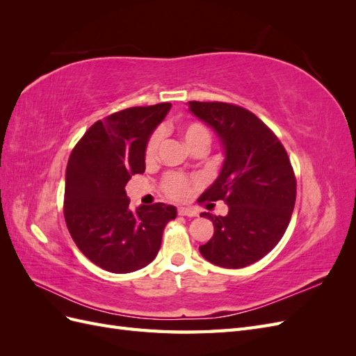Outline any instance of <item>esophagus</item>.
Segmentation results:
<instances>
[{
	"label": "esophagus",
	"instance_id": "1",
	"mask_svg": "<svg viewBox=\"0 0 356 356\" xmlns=\"http://www.w3.org/2000/svg\"><path fill=\"white\" fill-rule=\"evenodd\" d=\"M178 213L179 215H184V217H197V212L191 208H186V207H181L178 208Z\"/></svg>",
	"mask_w": 356,
	"mask_h": 356
}]
</instances>
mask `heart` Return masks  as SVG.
<instances>
[{
    "instance_id": "obj_1",
    "label": "heart",
    "mask_w": 356,
    "mask_h": 356,
    "mask_svg": "<svg viewBox=\"0 0 356 356\" xmlns=\"http://www.w3.org/2000/svg\"><path fill=\"white\" fill-rule=\"evenodd\" d=\"M181 136L184 139V143L188 148L195 147L197 144L209 145L211 143V134L207 127L200 123H188L181 127ZM159 147V135L154 134L152 138L148 139L147 147H145V159L152 160L156 156ZM163 190L170 199H186L190 195V181L178 174H170L163 181Z\"/></svg>"
}]
</instances>
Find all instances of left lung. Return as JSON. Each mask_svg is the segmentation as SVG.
Listing matches in <instances>:
<instances>
[{
  "label": "left lung",
  "instance_id": "8db88e82",
  "mask_svg": "<svg viewBox=\"0 0 356 356\" xmlns=\"http://www.w3.org/2000/svg\"><path fill=\"white\" fill-rule=\"evenodd\" d=\"M188 110L218 136L224 161L202 200H224L225 217L202 212L213 236L199 246L215 266L242 268L270 252L288 227L297 182L284 145L260 118L225 102H188Z\"/></svg>",
  "mask_w": 356,
  "mask_h": 356
}]
</instances>
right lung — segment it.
I'll return each instance as SVG.
<instances>
[{"instance_id":"add662e5","label":"right lung","mask_w":356,"mask_h":356,"mask_svg":"<svg viewBox=\"0 0 356 356\" xmlns=\"http://www.w3.org/2000/svg\"><path fill=\"white\" fill-rule=\"evenodd\" d=\"M163 102L134 106L96 122L74 147L65 174L67 227L79 250L111 273H131L152 263L172 204L129 209L127 181L145 170V147L170 110Z\"/></svg>"}]
</instances>
